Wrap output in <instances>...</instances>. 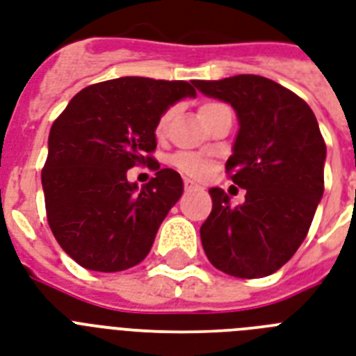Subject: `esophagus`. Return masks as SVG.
<instances>
[{"label":"esophagus","instance_id":"esophagus-1","mask_svg":"<svg viewBox=\"0 0 356 356\" xmlns=\"http://www.w3.org/2000/svg\"><path fill=\"white\" fill-rule=\"evenodd\" d=\"M184 188H186V190H197V188H200V184H195L194 181H190V179H184Z\"/></svg>","mask_w":356,"mask_h":356}]
</instances>
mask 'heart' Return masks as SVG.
<instances>
[{
    "label": "heart",
    "mask_w": 356,
    "mask_h": 356,
    "mask_svg": "<svg viewBox=\"0 0 356 356\" xmlns=\"http://www.w3.org/2000/svg\"><path fill=\"white\" fill-rule=\"evenodd\" d=\"M222 107L220 103H203L200 107V116H207V114L214 111V108ZM170 122V113L162 114L161 120L156 122L155 133L162 134L166 131V125ZM172 164L177 168L179 172H183L184 175H188V177L194 179H203L207 173L211 172V161L207 159V156L200 155V153H186V151H181V153H175L172 156Z\"/></svg>",
    "instance_id": "b5f03b06"
}]
</instances>
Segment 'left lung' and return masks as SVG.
Segmentation results:
<instances>
[{"mask_svg":"<svg viewBox=\"0 0 356 356\" xmlns=\"http://www.w3.org/2000/svg\"><path fill=\"white\" fill-rule=\"evenodd\" d=\"M194 86L236 113L225 170L245 190L238 207L222 188L209 190L212 212L200 229L207 259L240 279L271 275L303 243L323 195L327 147L318 120L301 97L260 75Z\"/></svg>","mask_w":356,"mask_h":356,"instance_id":"obj_1","label":"left lung"}]
</instances>
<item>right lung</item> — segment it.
I'll return each instance as SVG.
<instances>
[{
    "label": "right lung",
    "instance_id": "add662e5",
    "mask_svg": "<svg viewBox=\"0 0 356 356\" xmlns=\"http://www.w3.org/2000/svg\"><path fill=\"white\" fill-rule=\"evenodd\" d=\"M184 97H195L186 81L120 77L83 88L53 122L42 170L47 222L86 270L111 273L142 262L183 195L175 170H159L142 188L129 183L127 170L155 162L147 155L156 147V122Z\"/></svg>",
    "mask_w": 356,
    "mask_h": 356
}]
</instances>
